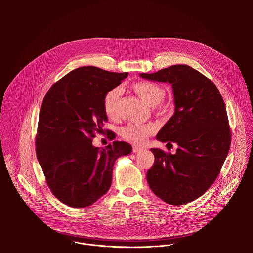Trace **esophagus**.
I'll return each mask as SVG.
<instances>
[{
    "label": "esophagus",
    "instance_id": "1",
    "mask_svg": "<svg viewBox=\"0 0 253 253\" xmlns=\"http://www.w3.org/2000/svg\"><path fill=\"white\" fill-rule=\"evenodd\" d=\"M143 149L142 148H140V147H138V146H134L133 147V152L134 153H139V152H141Z\"/></svg>",
    "mask_w": 253,
    "mask_h": 253
}]
</instances>
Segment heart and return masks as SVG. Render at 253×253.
I'll list each match as a JSON object with an SVG mask.
<instances>
[{"label": "heart", "instance_id": "heart-1", "mask_svg": "<svg viewBox=\"0 0 253 253\" xmlns=\"http://www.w3.org/2000/svg\"><path fill=\"white\" fill-rule=\"evenodd\" d=\"M132 90L149 106L158 107L161 112H168L171 109L170 103L161 102L165 97V89L158 83L150 81L136 82L132 85ZM120 100L121 90L119 88H114L106 93L103 100V108L108 118L115 119L118 116ZM155 132L156 126L154 124H129L122 128L121 136L130 143L142 145Z\"/></svg>", "mask_w": 253, "mask_h": 253}]
</instances>
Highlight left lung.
I'll use <instances>...</instances> for the list:
<instances>
[{"instance_id":"8db88e82","label":"left lung","mask_w":253,"mask_h":253,"mask_svg":"<svg viewBox=\"0 0 253 253\" xmlns=\"http://www.w3.org/2000/svg\"><path fill=\"white\" fill-rule=\"evenodd\" d=\"M140 77L172 85L175 111L158 132L161 142L176 143L175 154L151 148L155 161L147 181L171 205L191 202L214 183L230 149L226 107L214 83L187 65H173Z\"/></svg>"}]
</instances>
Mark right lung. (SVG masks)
Here are the masks:
<instances>
[{"mask_svg": "<svg viewBox=\"0 0 253 253\" xmlns=\"http://www.w3.org/2000/svg\"><path fill=\"white\" fill-rule=\"evenodd\" d=\"M127 76V72L80 67L56 82L43 100L36 155L52 193L66 205L82 208L96 202L111 186L116 159L132 151L123 141L102 149L92 144L108 121L103 108L106 93ZM112 133H108L111 140Z\"/></svg>", "mask_w": 253, "mask_h": 253, "instance_id": "add662e5", "label": "right lung"}]
</instances>
